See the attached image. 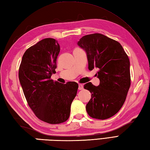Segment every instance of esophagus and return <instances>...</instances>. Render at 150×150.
Instances as JSON below:
<instances>
[{"instance_id": "esophagus-1", "label": "esophagus", "mask_w": 150, "mask_h": 150, "mask_svg": "<svg viewBox=\"0 0 150 150\" xmlns=\"http://www.w3.org/2000/svg\"><path fill=\"white\" fill-rule=\"evenodd\" d=\"M83 89H84L83 85L81 84H80L79 85V90H83Z\"/></svg>"}]
</instances>
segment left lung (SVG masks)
<instances>
[{"label":"left lung","instance_id":"1","mask_svg":"<svg viewBox=\"0 0 150 150\" xmlns=\"http://www.w3.org/2000/svg\"><path fill=\"white\" fill-rule=\"evenodd\" d=\"M78 45L87 54L88 69L98 68L100 84L84 85L90 91L86 104L88 114L94 119L104 120L115 115L125 102L131 84L129 60L120 44L100 33L82 37Z\"/></svg>","mask_w":150,"mask_h":150}]
</instances>
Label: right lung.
I'll return each instance as SVG.
<instances>
[{
  "instance_id": "obj_1",
  "label": "right lung",
  "mask_w": 150,
  "mask_h": 150,
  "mask_svg": "<svg viewBox=\"0 0 150 150\" xmlns=\"http://www.w3.org/2000/svg\"><path fill=\"white\" fill-rule=\"evenodd\" d=\"M59 52L57 40L52 38L41 40L25 52L18 70L19 81L30 108L38 119L52 124L68 119L79 88L75 82L64 84L51 79L56 73Z\"/></svg>"
}]
</instances>
